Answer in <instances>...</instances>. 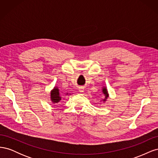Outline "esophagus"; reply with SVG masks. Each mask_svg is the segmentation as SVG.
<instances>
[{"label":"esophagus","mask_w":158,"mask_h":158,"mask_svg":"<svg viewBox=\"0 0 158 158\" xmlns=\"http://www.w3.org/2000/svg\"><path fill=\"white\" fill-rule=\"evenodd\" d=\"M79 92H84L83 88H79Z\"/></svg>","instance_id":"34e87169"}]
</instances>
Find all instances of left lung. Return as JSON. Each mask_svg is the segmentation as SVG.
Segmentation results:
<instances>
[{"mask_svg":"<svg viewBox=\"0 0 158 158\" xmlns=\"http://www.w3.org/2000/svg\"><path fill=\"white\" fill-rule=\"evenodd\" d=\"M103 93L105 94V95H106V99H107V97H108V94H107V89H106V88H104L103 89ZM106 99H103V101H104V102L106 101Z\"/></svg>","mask_w":158,"mask_h":158,"instance_id":"left-lung-1","label":"left lung"}]
</instances>
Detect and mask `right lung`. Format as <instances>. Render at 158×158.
I'll return each mask as SVG.
<instances>
[{"label":"right lung","mask_w":158,"mask_h":158,"mask_svg":"<svg viewBox=\"0 0 158 158\" xmlns=\"http://www.w3.org/2000/svg\"><path fill=\"white\" fill-rule=\"evenodd\" d=\"M51 100L53 103H58L61 100V97L59 95V90L58 88H55L51 93Z\"/></svg>","instance_id":"1"}]
</instances>
